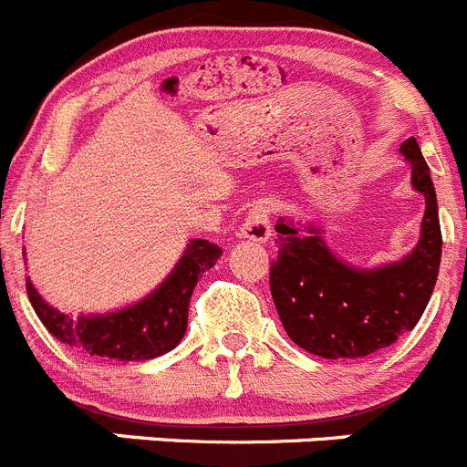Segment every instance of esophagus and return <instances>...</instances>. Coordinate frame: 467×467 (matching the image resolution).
<instances>
[{
  "label": "esophagus",
  "instance_id": "esophagus-1",
  "mask_svg": "<svg viewBox=\"0 0 467 467\" xmlns=\"http://www.w3.org/2000/svg\"><path fill=\"white\" fill-rule=\"evenodd\" d=\"M271 203L268 201H259L250 208L245 222L241 224V238L254 243H266L271 238Z\"/></svg>",
  "mask_w": 467,
  "mask_h": 467
}]
</instances>
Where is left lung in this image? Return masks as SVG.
Segmentation results:
<instances>
[{"instance_id":"left-lung-1","label":"left lung","mask_w":467,"mask_h":467,"mask_svg":"<svg viewBox=\"0 0 467 467\" xmlns=\"http://www.w3.org/2000/svg\"><path fill=\"white\" fill-rule=\"evenodd\" d=\"M400 152L412 166V187L426 199L421 236L405 259L354 268L327 247L322 229L277 220V259L271 294L286 336L324 358H361L412 331L429 306L442 256L438 199L414 136Z\"/></svg>"}]
</instances>
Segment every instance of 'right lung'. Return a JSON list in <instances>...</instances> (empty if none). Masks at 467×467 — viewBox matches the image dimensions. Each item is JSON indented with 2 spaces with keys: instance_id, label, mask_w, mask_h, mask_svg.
<instances>
[{
  "instance_id": "obj_1",
  "label": "right lung",
  "mask_w": 467,
  "mask_h": 467,
  "mask_svg": "<svg viewBox=\"0 0 467 467\" xmlns=\"http://www.w3.org/2000/svg\"><path fill=\"white\" fill-rule=\"evenodd\" d=\"M222 250L215 243L194 238L164 282L143 301L109 312L71 317L55 310L38 296L27 280V296L44 327L68 348L109 361H148L161 357L182 340L187 331V310L199 275L215 266Z\"/></svg>"
}]
</instances>
